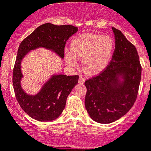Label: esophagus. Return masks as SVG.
<instances>
[{"mask_svg":"<svg viewBox=\"0 0 151 151\" xmlns=\"http://www.w3.org/2000/svg\"><path fill=\"white\" fill-rule=\"evenodd\" d=\"M84 77H79V84H84Z\"/></svg>","mask_w":151,"mask_h":151,"instance_id":"obj_1","label":"esophagus"}]
</instances>
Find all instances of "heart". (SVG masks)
<instances>
[{"label":"heart","mask_w":151,"mask_h":151,"mask_svg":"<svg viewBox=\"0 0 151 151\" xmlns=\"http://www.w3.org/2000/svg\"><path fill=\"white\" fill-rule=\"evenodd\" d=\"M115 50V42L108 36L97 34H82L74 38L71 49H64V55L70 67L78 65L82 58V67L86 72L97 74L110 64Z\"/></svg>","instance_id":"1"}]
</instances>
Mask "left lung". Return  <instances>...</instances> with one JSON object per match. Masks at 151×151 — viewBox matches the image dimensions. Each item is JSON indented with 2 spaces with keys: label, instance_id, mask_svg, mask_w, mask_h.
Masks as SVG:
<instances>
[{
  "label": "left lung",
  "instance_id": "8db88e82",
  "mask_svg": "<svg viewBox=\"0 0 151 151\" xmlns=\"http://www.w3.org/2000/svg\"><path fill=\"white\" fill-rule=\"evenodd\" d=\"M112 29L115 39L112 60L105 70L84 82L86 110L94 121L102 124L116 121L131 109L141 79L136 48L120 30Z\"/></svg>",
  "mask_w": 151,
  "mask_h": 151
}]
</instances>
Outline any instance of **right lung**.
<instances>
[{
  "label": "right lung",
  "mask_w": 151,
  "mask_h": 151,
  "mask_svg": "<svg viewBox=\"0 0 151 151\" xmlns=\"http://www.w3.org/2000/svg\"><path fill=\"white\" fill-rule=\"evenodd\" d=\"M77 31L78 28L72 25L56 26L46 23L36 28L20 44L13 71L15 95L22 110L36 120L51 121L62 114L68 95L78 83L79 76L53 75L44 84L39 93L29 95L21 86V79L23 77L21 60L28 52L39 47L53 51L63 59L66 42Z\"/></svg>",
  "instance_id": "obj_1"
}]
</instances>
